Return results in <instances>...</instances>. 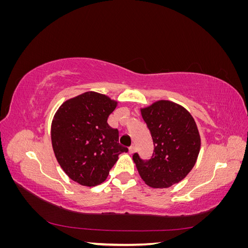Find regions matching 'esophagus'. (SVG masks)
I'll list each match as a JSON object with an SVG mask.
<instances>
[{"label": "esophagus", "mask_w": 248, "mask_h": 248, "mask_svg": "<svg viewBox=\"0 0 248 248\" xmlns=\"http://www.w3.org/2000/svg\"><path fill=\"white\" fill-rule=\"evenodd\" d=\"M136 151H137V148H136V146L132 145V146H130V147H129V153H130V154H133V153L136 152Z\"/></svg>", "instance_id": "34e87169"}]
</instances>
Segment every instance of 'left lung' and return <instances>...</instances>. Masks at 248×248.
Segmentation results:
<instances>
[{"label":"left lung","instance_id":"obj_1","mask_svg":"<svg viewBox=\"0 0 248 248\" xmlns=\"http://www.w3.org/2000/svg\"><path fill=\"white\" fill-rule=\"evenodd\" d=\"M154 150L149 159L132 155L140 178L154 188H167L184 179L196 164L201 139L196 122L184 108L160 100L140 109Z\"/></svg>","mask_w":248,"mask_h":248}]
</instances>
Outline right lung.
I'll list each match as a JSON object with an SVG mask.
<instances>
[{"mask_svg":"<svg viewBox=\"0 0 248 248\" xmlns=\"http://www.w3.org/2000/svg\"><path fill=\"white\" fill-rule=\"evenodd\" d=\"M117 102L86 92L65 101L51 123V144L60 166L84 186L102 183L118 160L128 152L119 144V131L108 124Z\"/></svg>","mask_w":248,"mask_h":248,"instance_id":"obj_1","label":"right lung"}]
</instances>
